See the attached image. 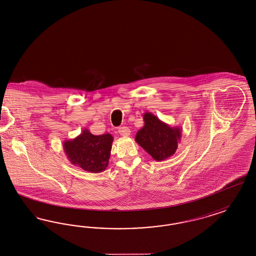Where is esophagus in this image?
<instances>
[{"mask_svg":"<svg viewBox=\"0 0 256 256\" xmlns=\"http://www.w3.org/2000/svg\"><path fill=\"white\" fill-rule=\"evenodd\" d=\"M118 132H119V134H120L121 136L126 137V136H130V128H128V126H121V128H119Z\"/></svg>","mask_w":256,"mask_h":256,"instance_id":"obj_1","label":"esophagus"}]
</instances>
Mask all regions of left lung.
<instances>
[{
    "label": "left lung",
    "mask_w": 256,
    "mask_h": 256,
    "mask_svg": "<svg viewBox=\"0 0 256 256\" xmlns=\"http://www.w3.org/2000/svg\"><path fill=\"white\" fill-rule=\"evenodd\" d=\"M144 122L135 136L137 144L157 162L173 156L180 142L182 128L170 126L151 112H144Z\"/></svg>",
    "instance_id": "left-lung-1"
}]
</instances>
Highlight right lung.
<instances>
[{
	"label": "right lung",
	"mask_w": 256,
	"mask_h": 256,
	"mask_svg": "<svg viewBox=\"0 0 256 256\" xmlns=\"http://www.w3.org/2000/svg\"><path fill=\"white\" fill-rule=\"evenodd\" d=\"M112 142L110 133L94 135L83 130L74 139L63 142V150L72 164L90 173H100L108 168Z\"/></svg>",
	"instance_id": "obj_1"
}]
</instances>
